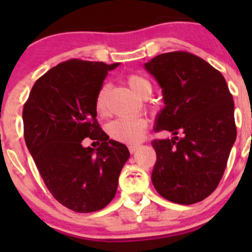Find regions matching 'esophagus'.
Listing matches in <instances>:
<instances>
[{
    "label": "esophagus",
    "mask_w": 252,
    "mask_h": 252,
    "mask_svg": "<svg viewBox=\"0 0 252 252\" xmlns=\"http://www.w3.org/2000/svg\"><path fill=\"white\" fill-rule=\"evenodd\" d=\"M128 149H129V151H130V154H134V152H135V151H138L139 145H130V146H129Z\"/></svg>",
    "instance_id": "obj_1"
}]
</instances>
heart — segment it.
Segmentation results:
<instances>
[{
  "label": "heart",
  "mask_w": 252,
  "mask_h": 252,
  "mask_svg": "<svg viewBox=\"0 0 252 252\" xmlns=\"http://www.w3.org/2000/svg\"><path fill=\"white\" fill-rule=\"evenodd\" d=\"M130 90L136 96L146 98L151 95L152 85L147 79L140 75H129L126 78ZM108 86L103 85L96 96V110L100 114L105 113L106 110V95ZM147 128L146 119L141 117H119L113 119L107 124V133L112 139L126 144H136L144 138Z\"/></svg>",
  "instance_id": "obj_1"
}]
</instances>
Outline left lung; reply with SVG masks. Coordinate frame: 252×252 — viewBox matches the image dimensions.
<instances>
[{"mask_svg": "<svg viewBox=\"0 0 252 252\" xmlns=\"http://www.w3.org/2000/svg\"><path fill=\"white\" fill-rule=\"evenodd\" d=\"M144 67L162 89L164 106L155 129L173 135L152 141L157 156L152 184L175 204L202 201L217 188L236 138L225 79L202 58L183 51L156 56Z\"/></svg>", "mask_w": 252, "mask_h": 252, "instance_id": "8db88e82", "label": "left lung"}]
</instances>
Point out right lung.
<instances>
[{
	"mask_svg": "<svg viewBox=\"0 0 252 252\" xmlns=\"http://www.w3.org/2000/svg\"><path fill=\"white\" fill-rule=\"evenodd\" d=\"M119 63L70 60L36 80L23 110L30 155L60 204L79 213L102 210L113 200L129 150L96 121V96ZM86 137L101 141L84 148Z\"/></svg>",
	"mask_w": 252,
	"mask_h": 252,
	"instance_id": "1",
	"label": "right lung"
}]
</instances>
